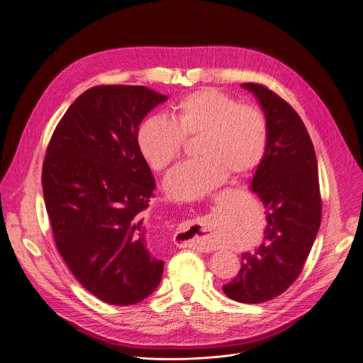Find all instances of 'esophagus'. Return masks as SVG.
Returning <instances> with one entry per match:
<instances>
[{"label": "esophagus", "mask_w": 363, "mask_h": 363, "mask_svg": "<svg viewBox=\"0 0 363 363\" xmlns=\"http://www.w3.org/2000/svg\"><path fill=\"white\" fill-rule=\"evenodd\" d=\"M194 228H195V236L189 239V243L194 247H199V249H208L206 239L203 236V233L206 232V224L201 221H195L194 223Z\"/></svg>", "instance_id": "obj_1"}]
</instances>
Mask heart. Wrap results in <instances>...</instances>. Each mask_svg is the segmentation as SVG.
<instances>
[{
	"label": "heart",
	"mask_w": 363,
	"mask_h": 363,
	"mask_svg": "<svg viewBox=\"0 0 363 363\" xmlns=\"http://www.w3.org/2000/svg\"><path fill=\"white\" fill-rule=\"evenodd\" d=\"M200 136L196 155L164 179V191L175 201L199 200L227 177L253 172L265 157L268 121L255 106L217 89L196 91L178 103L172 120L147 117L139 127L138 146L149 167L162 172L175 162L185 139Z\"/></svg>",
	"instance_id": "heart-1"
}]
</instances>
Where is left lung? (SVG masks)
<instances>
[{
    "label": "left lung",
    "instance_id": "obj_1",
    "mask_svg": "<svg viewBox=\"0 0 363 363\" xmlns=\"http://www.w3.org/2000/svg\"><path fill=\"white\" fill-rule=\"evenodd\" d=\"M268 121V147L250 181L265 207L263 242L242 253L236 278L223 285L235 301H269L298 278L321 221V196L314 146L294 108L259 84H242Z\"/></svg>",
    "mask_w": 363,
    "mask_h": 363
}]
</instances>
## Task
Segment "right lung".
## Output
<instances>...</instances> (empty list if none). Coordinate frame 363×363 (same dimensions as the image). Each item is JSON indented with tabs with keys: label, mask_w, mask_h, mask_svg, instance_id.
<instances>
[{
	"label": "right lung",
	"mask_w": 363,
	"mask_h": 363,
	"mask_svg": "<svg viewBox=\"0 0 363 363\" xmlns=\"http://www.w3.org/2000/svg\"><path fill=\"white\" fill-rule=\"evenodd\" d=\"M167 100L142 85L89 88L48 146L42 185L56 247L77 281L113 306L140 303L162 279L143 217L156 184L138 131Z\"/></svg>",
	"instance_id": "obj_1"
}]
</instances>
